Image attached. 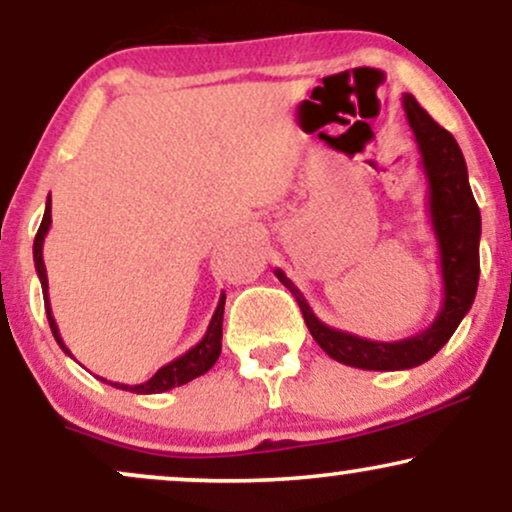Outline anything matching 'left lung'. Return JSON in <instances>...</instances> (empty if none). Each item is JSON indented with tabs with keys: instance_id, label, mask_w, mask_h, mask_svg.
<instances>
[{
	"instance_id": "obj_1",
	"label": "left lung",
	"mask_w": 512,
	"mask_h": 512,
	"mask_svg": "<svg viewBox=\"0 0 512 512\" xmlns=\"http://www.w3.org/2000/svg\"><path fill=\"white\" fill-rule=\"evenodd\" d=\"M407 122L419 146L421 168L428 182V219L438 243L440 279H443V301L436 320L424 332L399 342H373L351 332L334 330L313 313L310 303L296 284L274 269L276 279L293 293L305 325L327 356L344 366L363 370H407L426 363L448 344L462 317L472 308L479 286V238L481 214L474 202L467 178V163L455 137L438 125L431 115L416 103L414 96L402 98Z\"/></svg>"
}]
</instances>
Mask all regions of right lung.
<instances>
[{"instance_id": "add662e5", "label": "right lung", "mask_w": 512, "mask_h": 512, "mask_svg": "<svg viewBox=\"0 0 512 512\" xmlns=\"http://www.w3.org/2000/svg\"><path fill=\"white\" fill-rule=\"evenodd\" d=\"M50 223H52V199L48 197V202H45L43 223H40L38 236H35V243H33V262H35V272H38L40 286H43L45 313H48L52 337H55V342L60 344V349L64 351V354L72 356V351H69L67 344L62 342L60 330H57V322H55V317H52L50 296H48V272H45V262H43V243H45V236H48V231H50ZM223 305H226V293H221L219 305H216L214 315H211L209 327H207V332H204V337L199 339V342L192 346V349H187L185 354L178 356V358H173V361L166 363V366L158 368L156 373L151 375L149 380H146V383L125 385V383H110V380H105V378H98V380H103V383L117 387V390L137 392V395H158V392L173 390V387H180V385L190 383V380L199 378V375H204L211 366H214L216 361H219V354H221Z\"/></svg>"}]
</instances>
